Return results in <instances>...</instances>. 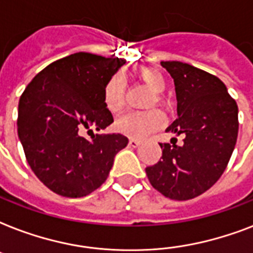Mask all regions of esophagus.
I'll use <instances>...</instances> for the list:
<instances>
[{"instance_id":"obj_1","label":"esophagus","mask_w":253,"mask_h":253,"mask_svg":"<svg viewBox=\"0 0 253 253\" xmlns=\"http://www.w3.org/2000/svg\"><path fill=\"white\" fill-rule=\"evenodd\" d=\"M128 146L136 148L138 146H140V140H138V139H130V142H128Z\"/></svg>"}]
</instances>
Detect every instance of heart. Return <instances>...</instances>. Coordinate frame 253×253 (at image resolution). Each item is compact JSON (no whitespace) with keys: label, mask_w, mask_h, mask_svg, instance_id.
Returning a JSON list of instances; mask_svg holds the SVG:
<instances>
[{"label":"heart","mask_w":253,"mask_h":253,"mask_svg":"<svg viewBox=\"0 0 253 253\" xmlns=\"http://www.w3.org/2000/svg\"><path fill=\"white\" fill-rule=\"evenodd\" d=\"M140 80L155 93H162L166 89V77L158 69L146 68L139 72ZM155 99L159 101V97H155L150 101L148 106H152ZM103 105L110 113H119L125 106V79L122 75L115 73L105 83L102 89ZM166 123L164 115L159 110L147 111H128L122 117H119L115 122V128L121 134H125L130 138H147L160 130Z\"/></svg>","instance_id":"obj_1"}]
</instances>
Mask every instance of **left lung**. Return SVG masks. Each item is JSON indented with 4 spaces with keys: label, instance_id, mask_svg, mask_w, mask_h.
Wrapping results in <instances>:
<instances>
[{
    "label": "left lung",
    "instance_id": "left-lung-1",
    "mask_svg": "<svg viewBox=\"0 0 253 253\" xmlns=\"http://www.w3.org/2000/svg\"><path fill=\"white\" fill-rule=\"evenodd\" d=\"M174 81L177 119L167 131L184 144L160 143L162 160L147 167L151 185L170 200L200 196L219 180L235 148L238 105L214 75L181 61H162Z\"/></svg>",
    "mask_w": 253,
    "mask_h": 253
}]
</instances>
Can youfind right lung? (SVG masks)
<instances>
[{
    "mask_svg": "<svg viewBox=\"0 0 253 253\" xmlns=\"http://www.w3.org/2000/svg\"><path fill=\"white\" fill-rule=\"evenodd\" d=\"M126 60L79 52L51 63L34 77L18 105V136L35 176L59 196L77 198L106 181L128 139L93 134L114 122L103 85Z\"/></svg>",
    "mask_w": 253,
    "mask_h": 253,
    "instance_id": "obj_1",
    "label": "right lung"
}]
</instances>
